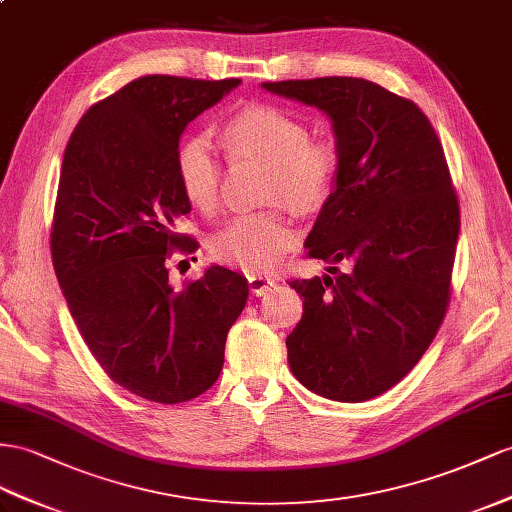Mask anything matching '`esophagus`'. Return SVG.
<instances>
[{
    "mask_svg": "<svg viewBox=\"0 0 512 512\" xmlns=\"http://www.w3.org/2000/svg\"><path fill=\"white\" fill-rule=\"evenodd\" d=\"M274 285H277L274 279L261 277V274H251V277H248V287H251V294L255 296H266Z\"/></svg>",
    "mask_w": 512,
    "mask_h": 512,
    "instance_id": "obj_1",
    "label": "esophagus"
}]
</instances>
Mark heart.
I'll list each match as a JSON object with an SVG mask.
<instances>
[{
  "mask_svg": "<svg viewBox=\"0 0 512 512\" xmlns=\"http://www.w3.org/2000/svg\"><path fill=\"white\" fill-rule=\"evenodd\" d=\"M305 121L272 106H251L222 127L231 157L268 164L266 203H283L313 214L331 201L339 177V153L329 140H311ZM175 168L181 192L203 214L218 207L220 162L205 134L186 136L177 147ZM298 231L281 209L231 218L209 240V253L244 272H266L290 251Z\"/></svg>",
  "mask_w": 512,
  "mask_h": 512,
  "instance_id": "heart-1",
  "label": "heart"
}]
</instances>
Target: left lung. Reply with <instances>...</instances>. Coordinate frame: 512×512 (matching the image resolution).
<instances>
[{
    "mask_svg": "<svg viewBox=\"0 0 512 512\" xmlns=\"http://www.w3.org/2000/svg\"><path fill=\"white\" fill-rule=\"evenodd\" d=\"M261 88L331 119L339 177L305 246L331 274L353 264L290 283L305 298L285 339L290 370L322 398H376L415 368L450 303L461 214L443 147L413 101L361 77Z\"/></svg>",
    "mask_w": 512,
    "mask_h": 512,
    "instance_id": "obj_1",
    "label": "left lung"
}]
</instances>
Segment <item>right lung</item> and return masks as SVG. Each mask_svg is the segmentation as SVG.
Returning a JSON list of instances; mask_svg holds the SVG:
<instances>
[{"instance_id": "obj_1", "label": "right lung", "mask_w": 512, "mask_h": 512, "mask_svg": "<svg viewBox=\"0 0 512 512\" xmlns=\"http://www.w3.org/2000/svg\"><path fill=\"white\" fill-rule=\"evenodd\" d=\"M242 80L144 75L95 103L64 149L51 259L88 350L116 385L177 404L212 387L248 283L209 266L175 290L166 261L194 253L175 155L183 129Z\"/></svg>"}]
</instances>
